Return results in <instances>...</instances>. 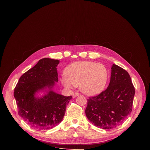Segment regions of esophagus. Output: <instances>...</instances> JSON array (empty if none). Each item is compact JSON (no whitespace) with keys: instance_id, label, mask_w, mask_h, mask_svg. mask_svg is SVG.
<instances>
[{"instance_id":"34e87169","label":"esophagus","mask_w":150,"mask_h":150,"mask_svg":"<svg viewBox=\"0 0 150 150\" xmlns=\"http://www.w3.org/2000/svg\"><path fill=\"white\" fill-rule=\"evenodd\" d=\"M79 95V94L78 93H73L72 94V97H74V98H75L76 97H77V96H78Z\"/></svg>"}]
</instances>
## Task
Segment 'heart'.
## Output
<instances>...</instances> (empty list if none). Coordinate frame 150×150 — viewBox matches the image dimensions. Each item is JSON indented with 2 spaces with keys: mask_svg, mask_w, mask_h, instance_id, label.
Listing matches in <instances>:
<instances>
[{
  "mask_svg": "<svg viewBox=\"0 0 150 150\" xmlns=\"http://www.w3.org/2000/svg\"><path fill=\"white\" fill-rule=\"evenodd\" d=\"M65 75L60 79L64 87L71 88L79 85L85 94L94 96L104 88L108 79V71L101 63L91 61L76 62L65 70Z\"/></svg>",
  "mask_w": 150,
  "mask_h": 150,
  "instance_id": "1",
  "label": "heart"
}]
</instances>
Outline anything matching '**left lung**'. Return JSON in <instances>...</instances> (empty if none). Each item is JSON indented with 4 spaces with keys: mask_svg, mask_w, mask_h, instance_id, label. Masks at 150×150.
<instances>
[{
    "mask_svg": "<svg viewBox=\"0 0 150 150\" xmlns=\"http://www.w3.org/2000/svg\"><path fill=\"white\" fill-rule=\"evenodd\" d=\"M108 87L99 95L87 100L85 115L96 126L104 129H113L130 115L135 88L128 72L113 64Z\"/></svg>",
    "mask_w": 150,
    "mask_h": 150,
    "instance_id": "left-lung-1",
    "label": "left lung"
}]
</instances>
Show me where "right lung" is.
<instances>
[{
    "mask_svg": "<svg viewBox=\"0 0 150 150\" xmlns=\"http://www.w3.org/2000/svg\"><path fill=\"white\" fill-rule=\"evenodd\" d=\"M59 60L40 59L36 65L20 77L14 90L18 114L30 126L45 131L56 126L65 115L72 96L66 97L53 91L58 82L57 66ZM38 98L36 93L46 90Z\"/></svg>",
    "mask_w": 150,
    "mask_h": 150,
    "instance_id": "right-lung-1",
    "label": "right lung"
}]
</instances>
